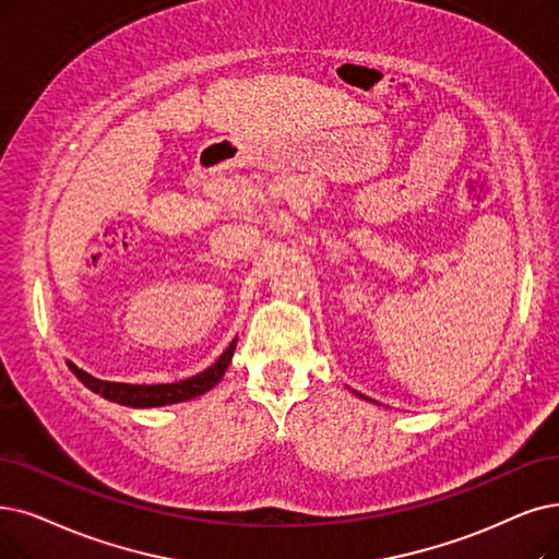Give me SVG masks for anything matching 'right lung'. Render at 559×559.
Listing matches in <instances>:
<instances>
[{"label": "right lung", "instance_id": "add662e5", "mask_svg": "<svg viewBox=\"0 0 559 559\" xmlns=\"http://www.w3.org/2000/svg\"><path fill=\"white\" fill-rule=\"evenodd\" d=\"M236 350V340L229 344V348L219 355V360L213 362L206 371L197 373L192 378H186V381L178 383H165V385H130V383H109V381H98V378L88 376L86 371L78 369L73 362H69L71 371L80 378V381L100 396L117 401L121 406H132V408H151V406H167V404H178V401H186L192 396H199L209 392L222 376H225L231 355Z\"/></svg>", "mask_w": 559, "mask_h": 559}]
</instances>
